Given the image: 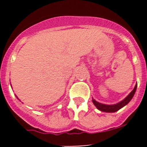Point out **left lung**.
Segmentation results:
<instances>
[{"label": "left lung", "instance_id": "8db88e82", "mask_svg": "<svg viewBox=\"0 0 147 147\" xmlns=\"http://www.w3.org/2000/svg\"><path fill=\"white\" fill-rule=\"evenodd\" d=\"M136 89H137V84L135 86L134 89L132 90V91L130 92V93L125 98H124L122 101L119 102V103L115 104V105H105V104L99 103V102H96L94 98L92 99V102L94 104L95 106L96 107V108L98 110H99L100 111H102V112L105 113H115L116 111H118V110H120L121 108H122V107H124L125 105H127V104L130 102L131 99L133 97V96L135 95Z\"/></svg>", "mask_w": 147, "mask_h": 147}]
</instances>
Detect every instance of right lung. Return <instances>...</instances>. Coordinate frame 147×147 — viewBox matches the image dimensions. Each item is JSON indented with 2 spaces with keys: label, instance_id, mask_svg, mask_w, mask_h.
<instances>
[{
  "label": "right lung",
  "instance_id": "1",
  "mask_svg": "<svg viewBox=\"0 0 147 147\" xmlns=\"http://www.w3.org/2000/svg\"><path fill=\"white\" fill-rule=\"evenodd\" d=\"M16 97H17V98H18V99H19V98H18V97L17 96H16ZM19 100H20V99H19Z\"/></svg>",
  "mask_w": 147,
  "mask_h": 147
}]
</instances>
